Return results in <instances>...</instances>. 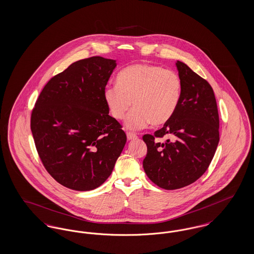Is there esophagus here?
<instances>
[{
	"instance_id": "1",
	"label": "esophagus",
	"mask_w": 254,
	"mask_h": 254,
	"mask_svg": "<svg viewBox=\"0 0 254 254\" xmlns=\"http://www.w3.org/2000/svg\"><path fill=\"white\" fill-rule=\"evenodd\" d=\"M127 140H135L138 138V136L135 134V133L127 132Z\"/></svg>"
}]
</instances>
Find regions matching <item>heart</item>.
I'll return each mask as SVG.
<instances>
[{
    "instance_id": "obj_1",
    "label": "heart",
    "mask_w": 254,
    "mask_h": 254,
    "mask_svg": "<svg viewBox=\"0 0 254 254\" xmlns=\"http://www.w3.org/2000/svg\"><path fill=\"white\" fill-rule=\"evenodd\" d=\"M117 85H108L104 100L116 120L127 117V129L137 130L152 124L165 125L173 117L180 105L182 81L179 75L162 66L135 64L117 75Z\"/></svg>"
}]
</instances>
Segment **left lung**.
<instances>
[{
  "label": "left lung",
  "mask_w": 254,
  "mask_h": 254,
  "mask_svg": "<svg viewBox=\"0 0 254 254\" xmlns=\"http://www.w3.org/2000/svg\"><path fill=\"white\" fill-rule=\"evenodd\" d=\"M182 81L180 105L154 135L143 140L147 177L164 190H177L198 180L208 168L219 143V115L213 89L205 79L177 61ZM170 137L165 142L158 139Z\"/></svg>",
  "instance_id": "1"
}]
</instances>
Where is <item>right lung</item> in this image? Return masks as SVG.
Masks as SVG:
<instances>
[{
  "label": "right lung",
  "mask_w": 254,
  "mask_h": 254,
  "mask_svg": "<svg viewBox=\"0 0 254 254\" xmlns=\"http://www.w3.org/2000/svg\"><path fill=\"white\" fill-rule=\"evenodd\" d=\"M116 65L100 56L73 63L49 80L32 110L30 127L43 165L70 190L100 187L126 145L127 135L104 100Z\"/></svg>",
  "instance_id": "obj_1"
}]
</instances>
